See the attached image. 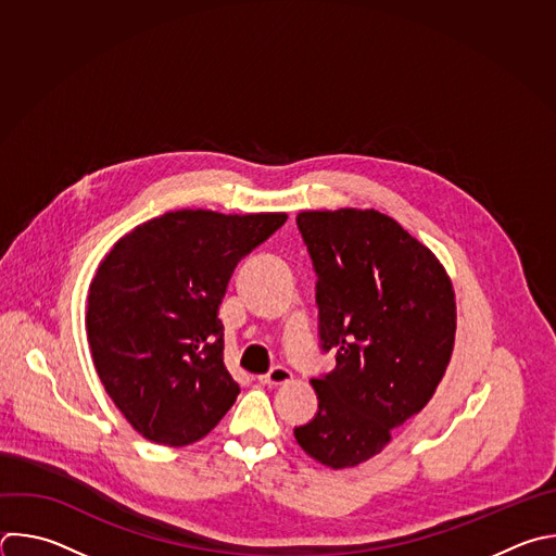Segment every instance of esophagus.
<instances>
[{
	"label": "esophagus",
	"instance_id": "34e87169",
	"mask_svg": "<svg viewBox=\"0 0 556 556\" xmlns=\"http://www.w3.org/2000/svg\"><path fill=\"white\" fill-rule=\"evenodd\" d=\"M292 371H288V368L283 366H275L270 368V371L266 376H260V382L266 384V387H279V384H288L292 382Z\"/></svg>",
	"mask_w": 556,
	"mask_h": 556
}]
</instances>
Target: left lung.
I'll return each instance as SVG.
<instances>
[{
	"label": "left lung",
	"instance_id": "obj_1",
	"mask_svg": "<svg viewBox=\"0 0 556 556\" xmlns=\"http://www.w3.org/2000/svg\"><path fill=\"white\" fill-rule=\"evenodd\" d=\"M296 225L318 275L323 349H336V366L309 380L318 413L294 439L320 465L357 467L441 384L456 336L454 286L426 244L376 210L301 212Z\"/></svg>",
	"mask_w": 556,
	"mask_h": 556
}]
</instances>
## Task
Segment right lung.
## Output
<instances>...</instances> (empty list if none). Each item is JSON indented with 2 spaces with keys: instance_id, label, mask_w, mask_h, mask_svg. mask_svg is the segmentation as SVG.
Returning a JSON list of instances; mask_svg holds the SVG:
<instances>
[{
  "instance_id": "right-lung-1",
  "label": "right lung",
  "mask_w": 556,
  "mask_h": 556,
  "mask_svg": "<svg viewBox=\"0 0 556 556\" xmlns=\"http://www.w3.org/2000/svg\"><path fill=\"white\" fill-rule=\"evenodd\" d=\"M288 214L178 210L122 236L87 296V338L104 391L148 441L207 437L240 395L218 307L242 257Z\"/></svg>"
}]
</instances>
